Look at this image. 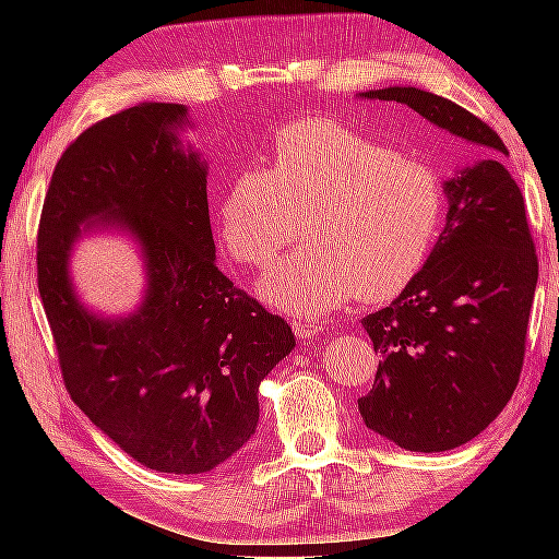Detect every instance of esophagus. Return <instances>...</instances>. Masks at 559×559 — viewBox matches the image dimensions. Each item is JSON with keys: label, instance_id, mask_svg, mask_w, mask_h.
<instances>
[{"label": "esophagus", "instance_id": "obj_1", "mask_svg": "<svg viewBox=\"0 0 559 559\" xmlns=\"http://www.w3.org/2000/svg\"><path fill=\"white\" fill-rule=\"evenodd\" d=\"M325 323L320 318H312V316H305V318H297L293 320V331L297 338H310V335H318L323 331Z\"/></svg>", "mask_w": 559, "mask_h": 559}]
</instances>
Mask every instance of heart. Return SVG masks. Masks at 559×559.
Instances as JSON below:
<instances>
[{
  "instance_id": "heart-1",
  "label": "heart",
  "mask_w": 559,
  "mask_h": 559,
  "mask_svg": "<svg viewBox=\"0 0 559 559\" xmlns=\"http://www.w3.org/2000/svg\"><path fill=\"white\" fill-rule=\"evenodd\" d=\"M445 216L435 167L333 121H295L272 165L247 167L218 198V231L243 264H270L308 228V243L264 274L259 293L287 312L333 310L356 293L392 300L425 270Z\"/></svg>"
}]
</instances>
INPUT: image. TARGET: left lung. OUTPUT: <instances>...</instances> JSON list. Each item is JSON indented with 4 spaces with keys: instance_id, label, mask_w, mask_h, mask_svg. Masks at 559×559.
<instances>
[{
    "instance_id": "left-lung-1",
    "label": "left lung",
    "mask_w": 559,
    "mask_h": 559,
    "mask_svg": "<svg viewBox=\"0 0 559 559\" xmlns=\"http://www.w3.org/2000/svg\"><path fill=\"white\" fill-rule=\"evenodd\" d=\"M364 98L407 104L476 144L478 163L445 182L448 221L425 270L361 323L381 361L358 412L404 450L442 453L476 438L519 384L537 287V251L501 136L430 91L389 86Z\"/></svg>"
}]
</instances>
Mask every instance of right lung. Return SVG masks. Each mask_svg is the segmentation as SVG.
Returning a JSON list of instances; mask_svg holds the SVG:
<instances>
[{
    "label": "right lung",
    "instance_id": "right-lung-1",
    "mask_svg": "<svg viewBox=\"0 0 559 559\" xmlns=\"http://www.w3.org/2000/svg\"><path fill=\"white\" fill-rule=\"evenodd\" d=\"M180 104H140L68 144L37 228V289L71 400L136 463L205 473L257 430L259 384L295 348L272 316L216 266L205 165L182 150ZM148 266L141 310L109 321L72 293L80 226L110 219Z\"/></svg>",
    "mask_w": 559,
    "mask_h": 559
}]
</instances>
